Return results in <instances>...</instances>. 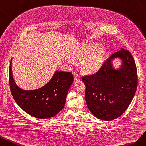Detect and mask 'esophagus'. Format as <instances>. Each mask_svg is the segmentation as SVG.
<instances>
[{"label":"esophagus","instance_id":"esophagus-1","mask_svg":"<svg viewBox=\"0 0 146 146\" xmlns=\"http://www.w3.org/2000/svg\"><path fill=\"white\" fill-rule=\"evenodd\" d=\"M73 78H74V82L80 80V76L77 73H73Z\"/></svg>","mask_w":146,"mask_h":146}]
</instances>
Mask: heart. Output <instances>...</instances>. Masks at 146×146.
Instances as JSON below:
<instances>
[{
  "label": "heart",
  "instance_id": "heart-1",
  "mask_svg": "<svg viewBox=\"0 0 146 146\" xmlns=\"http://www.w3.org/2000/svg\"><path fill=\"white\" fill-rule=\"evenodd\" d=\"M105 54V48L103 45L92 43L82 44L70 54V57L74 60L79 61L80 68L86 74H94L101 68Z\"/></svg>",
  "mask_w": 146,
  "mask_h": 146
}]
</instances>
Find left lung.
<instances>
[{"label":"left lung","instance_id":"obj_1","mask_svg":"<svg viewBox=\"0 0 146 146\" xmlns=\"http://www.w3.org/2000/svg\"><path fill=\"white\" fill-rule=\"evenodd\" d=\"M118 59L117 69L113 62ZM86 85L85 97L87 108L95 117L111 121L127 110L138 86L137 70L134 59L127 50L113 54L92 75L82 78Z\"/></svg>","mask_w":146,"mask_h":146}]
</instances>
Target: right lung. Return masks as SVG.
Wrapping results in <instances>:
<instances>
[{
  "label": "right lung",
  "instance_id": "add662e5",
  "mask_svg": "<svg viewBox=\"0 0 146 146\" xmlns=\"http://www.w3.org/2000/svg\"><path fill=\"white\" fill-rule=\"evenodd\" d=\"M12 59L9 70L11 92L17 105L29 115L38 119H48L63 109L68 90L73 82L70 72H55L46 84L38 89L24 90L15 82L12 73Z\"/></svg>",
  "mask_w": 146,
  "mask_h": 146
}]
</instances>
